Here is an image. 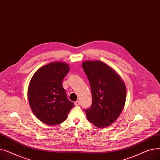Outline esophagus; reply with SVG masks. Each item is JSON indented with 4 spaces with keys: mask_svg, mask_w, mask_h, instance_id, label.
Returning <instances> with one entry per match:
<instances>
[{
    "mask_svg": "<svg viewBox=\"0 0 160 160\" xmlns=\"http://www.w3.org/2000/svg\"><path fill=\"white\" fill-rule=\"evenodd\" d=\"M80 102L79 101V100H77V101L74 102L75 106H78V105H80Z\"/></svg>",
    "mask_w": 160,
    "mask_h": 160,
    "instance_id": "1",
    "label": "esophagus"
}]
</instances>
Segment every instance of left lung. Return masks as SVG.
<instances>
[{"label": "left lung", "instance_id": "8db88e82", "mask_svg": "<svg viewBox=\"0 0 160 160\" xmlns=\"http://www.w3.org/2000/svg\"><path fill=\"white\" fill-rule=\"evenodd\" d=\"M82 65L92 94L91 106L85 110L88 120L98 128L106 127L115 121L123 110L126 86L120 76L102 62L85 61Z\"/></svg>", "mask_w": 160, "mask_h": 160}]
</instances>
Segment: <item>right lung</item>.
Returning a JSON list of instances; mask_svg holds the SVG:
<instances>
[{
	"instance_id": "1",
	"label": "right lung",
	"mask_w": 160,
	"mask_h": 160,
	"mask_svg": "<svg viewBox=\"0 0 160 160\" xmlns=\"http://www.w3.org/2000/svg\"><path fill=\"white\" fill-rule=\"evenodd\" d=\"M69 71L64 62H52L40 67L32 77L28 89V101L37 118L54 126L64 122L74 103L67 98L62 81Z\"/></svg>"
}]
</instances>
